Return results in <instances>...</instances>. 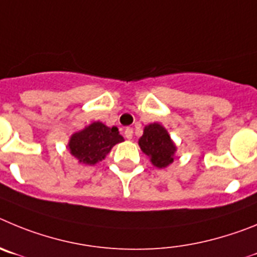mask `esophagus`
<instances>
[{
    "label": "esophagus",
    "instance_id": "obj_1",
    "mask_svg": "<svg viewBox=\"0 0 257 257\" xmlns=\"http://www.w3.org/2000/svg\"><path fill=\"white\" fill-rule=\"evenodd\" d=\"M124 136H125L126 140H132V138H133V129L125 128V131H124Z\"/></svg>",
    "mask_w": 257,
    "mask_h": 257
}]
</instances>
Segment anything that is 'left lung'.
Masks as SVG:
<instances>
[{"instance_id": "obj_1", "label": "left lung", "mask_w": 257, "mask_h": 257, "mask_svg": "<svg viewBox=\"0 0 257 257\" xmlns=\"http://www.w3.org/2000/svg\"><path fill=\"white\" fill-rule=\"evenodd\" d=\"M138 145L156 168H166L174 161L177 146L161 124L151 123L146 125L142 137L138 140Z\"/></svg>"}]
</instances>
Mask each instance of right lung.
Returning <instances> with one entry per match:
<instances>
[{
  "label": "right lung",
  "instance_id": "right-lung-1",
  "mask_svg": "<svg viewBox=\"0 0 257 257\" xmlns=\"http://www.w3.org/2000/svg\"><path fill=\"white\" fill-rule=\"evenodd\" d=\"M123 141V136H120L116 126L110 128L101 121H93L82 131L71 134L66 147L78 163L96 165L105 160L106 155L115 145Z\"/></svg>",
  "mask_w": 257,
  "mask_h": 257
}]
</instances>
